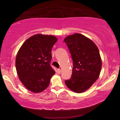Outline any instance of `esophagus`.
Masks as SVG:
<instances>
[{
  "label": "esophagus",
  "instance_id": "obj_1",
  "mask_svg": "<svg viewBox=\"0 0 120 120\" xmlns=\"http://www.w3.org/2000/svg\"><path fill=\"white\" fill-rule=\"evenodd\" d=\"M61 69H57V73L60 74V73H61Z\"/></svg>",
  "mask_w": 120,
  "mask_h": 120
}]
</instances>
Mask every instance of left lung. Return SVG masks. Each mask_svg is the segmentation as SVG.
Instances as JSON below:
<instances>
[{
  "label": "left lung",
  "instance_id": "left-lung-1",
  "mask_svg": "<svg viewBox=\"0 0 120 120\" xmlns=\"http://www.w3.org/2000/svg\"><path fill=\"white\" fill-rule=\"evenodd\" d=\"M64 41L73 63L71 78L65 81V83L73 91L83 93L99 77L101 69L99 51L91 40L81 34L68 35Z\"/></svg>",
  "mask_w": 120,
  "mask_h": 120
}]
</instances>
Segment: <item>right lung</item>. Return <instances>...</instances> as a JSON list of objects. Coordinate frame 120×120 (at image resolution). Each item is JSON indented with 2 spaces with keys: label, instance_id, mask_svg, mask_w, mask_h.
<instances>
[{
  "label": "right lung",
  "instance_id": "obj_1",
  "mask_svg": "<svg viewBox=\"0 0 120 120\" xmlns=\"http://www.w3.org/2000/svg\"><path fill=\"white\" fill-rule=\"evenodd\" d=\"M57 39L53 35L35 34L18 51L16 68L22 83L29 90L41 93L49 86L55 71L50 65L51 50Z\"/></svg>",
  "mask_w": 120,
  "mask_h": 120
}]
</instances>
